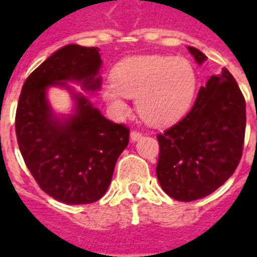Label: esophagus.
Here are the masks:
<instances>
[{
    "label": "esophagus",
    "instance_id": "1",
    "mask_svg": "<svg viewBox=\"0 0 257 257\" xmlns=\"http://www.w3.org/2000/svg\"><path fill=\"white\" fill-rule=\"evenodd\" d=\"M140 138H142V134L138 132V131H132V132H131V140H132V142H138Z\"/></svg>",
    "mask_w": 257,
    "mask_h": 257
}]
</instances>
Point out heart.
Returning a JSON list of instances; mask_svg holds the SVG:
<instances>
[{
    "mask_svg": "<svg viewBox=\"0 0 257 257\" xmlns=\"http://www.w3.org/2000/svg\"><path fill=\"white\" fill-rule=\"evenodd\" d=\"M111 81L103 86L101 97L112 114L125 117L129 112L126 96L138 97L139 114L153 125H168L183 117L197 88L189 60L165 55L123 59L112 68Z\"/></svg>",
    "mask_w": 257,
    "mask_h": 257,
    "instance_id": "heart-1",
    "label": "heart"
}]
</instances>
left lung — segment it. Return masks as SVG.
Listing matches in <instances>:
<instances>
[{"label":"left lung","mask_w":257,"mask_h":257,"mask_svg":"<svg viewBox=\"0 0 257 257\" xmlns=\"http://www.w3.org/2000/svg\"><path fill=\"white\" fill-rule=\"evenodd\" d=\"M187 49L199 66L208 59L197 48ZM245 125V99L234 77L223 68L201 86L187 115L157 136V178L162 190L189 202L219 189L241 160Z\"/></svg>","instance_id":"obj_1"}]
</instances>
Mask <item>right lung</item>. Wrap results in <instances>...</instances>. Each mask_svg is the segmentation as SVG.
<instances>
[{
    "instance_id": "obj_1",
    "label": "right lung",
    "mask_w": 257,
    "mask_h": 257,
    "mask_svg": "<svg viewBox=\"0 0 257 257\" xmlns=\"http://www.w3.org/2000/svg\"><path fill=\"white\" fill-rule=\"evenodd\" d=\"M100 67L97 48L70 44L40 64L20 93L16 110L20 153L40 187L63 204L100 199L129 143V129L107 119L89 100L100 89ZM70 83L79 84L85 93ZM51 87L68 90L71 113L53 110L47 99Z\"/></svg>"
}]
</instances>
